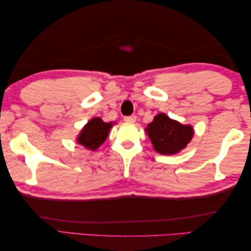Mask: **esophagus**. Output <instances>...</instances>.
<instances>
[{"label": "esophagus", "mask_w": 251, "mask_h": 251, "mask_svg": "<svg viewBox=\"0 0 251 251\" xmlns=\"http://www.w3.org/2000/svg\"><path fill=\"white\" fill-rule=\"evenodd\" d=\"M137 120V117L135 116H130V117H125V122L126 123H133Z\"/></svg>", "instance_id": "34e87169"}]
</instances>
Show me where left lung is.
<instances>
[{
    "mask_svg": "<svg viewBox=\"0 0 251 251\" xmlns=\"http://www.w3.org/2000/svg\"><path fill=\"white\" fill-rule=\"evenodd\" d=\"M145 130L153 149L164 155L179 153L188 146L195 134L192 126L182 125L166 113L157 114Z\"/></svg>",
    "mask_w": 251,
    "mask_h": 251,
    "instance_id": "8db88e82",
    "label": "left lung"
}]
</instances>
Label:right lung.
Here are the masks:
<instances>
[{"mask_svg":"<svg viewBox=\"0 0 251 251\" xmlns=\"http://www.w3.org/2000/svg\"><path fill=\"white\" fill-rule=\"evenodd\" d=\"M114 125L116 122H104L99 117L92 118L81 129L76 137V142L88 150H97L101 145H103L105 139L108 138L110 129Z\"/></svg>","mask_w":251,"mask_h":251,"instance_id":"obj_1","label":"right lung"}]
</instances>
